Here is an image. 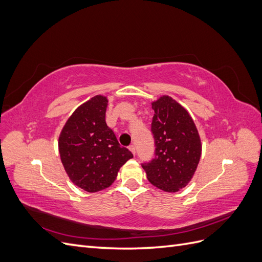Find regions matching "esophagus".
Segmentation results:
<instances>
[{"mask_svg":"<svg viewBox=\"0 0 262 262\" xmlns=\"http://www.w3.org/2000/svg\"><path fill=\"white\" fill-rule=\"evenodd\" d=\"M129 149L131 150L133 155H136V146H134V145H130V146H129Z\"/></svg>","mask_w":262,"mask_h":262,"instance_id":"obj_1","label":"esophagus"}]
</instances>
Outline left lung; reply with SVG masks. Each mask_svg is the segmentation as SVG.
Returning <instances> with one entry per match:
<instances>
[{"label":"left lung","instance_id":"obj_1","mask_svg":"<svg viewBox=\"0 0 262 262\" xmlns=\"http://www.w3.org/2000/svg\"><path fill=\"white\" fill-rule=\"evenodd\" d=\"M155 157L142 164L150 184L166 192H177L193 177L201 157V140L189 113L164 95L152 102Z\"/></svg>","mask_w":262,"mask_h":262}]
</instances>
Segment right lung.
Here are the masks:
<instances>
[{"label":"right lung","instance_id":"add662e5","mask_svg":"<svg viewBox=\"0 0 262 262\" xmlns=\"http://www.w3.org/2000/svg\"><path fill=\"white\" fill-rule=\"evenodd\" d=\"M107 97L96 95L77 107L59 137V153L69 178L87 192L112 186L120 167L133 157L106 123Z\"/></svg>","mask_w":262,"mask_h":262}]
</instances>
